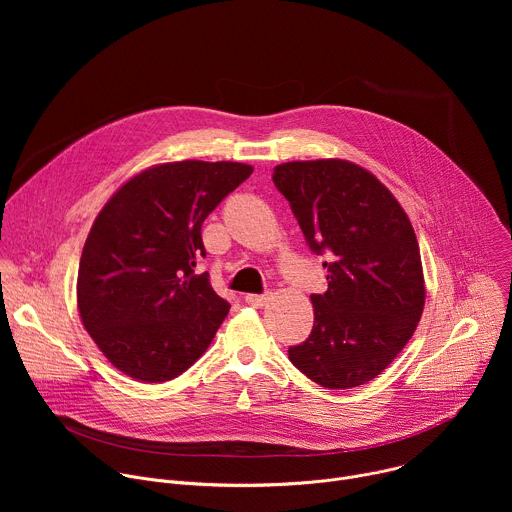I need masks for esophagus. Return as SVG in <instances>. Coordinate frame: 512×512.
Wrapping results in <instances>:
<instances>
[{"mask_svg": "<svg viewBox=\"0 0 512 512\" xmlns=\"http://www.w3.org/2000/svg\"><path fill=\"white\" fill-rule=\"evenodd\" d=\"M267 300H269V294H249V296H245V302H247L249 306H253V308L265 306Z\"/></svg>", "mask_w": 512, "mask_h": 512, "instance_id": "1", "label": "esophagus"}]
</instances>
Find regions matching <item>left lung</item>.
Wrapping results in <instances>:
<instances>
[{"label":"left lung","instance_id":"obj_1","mask_svg":"<svg viewBox=\"0 0 512 512\" xmlns=\"http://www.w3.org/2000/svg\"><path fill=\"white\" fill-rule=\"evenodd\" d=\"M273 184L312 253L328 255L312 334L289 346V360L326 389L369 383L409 342L425 304L409 218L371 172L346 160L279 164Z\"/></svg>","mask_w":512,"mask_h":512}]
</instances>
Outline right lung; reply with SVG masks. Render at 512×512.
<instances>
[{
	"instance_id": "1",
	"label": "right lung",
	"mask_w": 512,
	"mask_h": 512,
	"mask_svg": "<svg viewBox=\"0 0 512 512\" xmlns=\"http://www.w3.org/2000/svg\"><path fill=\"white\" fill-rule=\"evenodd\" d=\"M253 168L239 162H172L143 170L103 206L77 281L81 320L115 369L141 383L176 379L204 354L229 302L208 273L204 218Z\"/></svg>"
}]
</instances>
